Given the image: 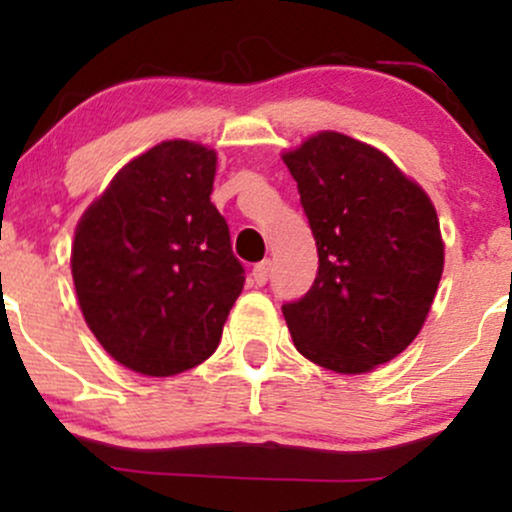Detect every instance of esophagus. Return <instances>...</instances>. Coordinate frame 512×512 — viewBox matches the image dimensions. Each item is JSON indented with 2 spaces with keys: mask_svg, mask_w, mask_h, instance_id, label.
Here are the masks:
<instances>
[{
  "mask_svg": "<svg viewBox=\"0 0 512 512\" xmlns=\"http://www.w3.org/2000/svg\"><path fill=\"white\" fill-rule=\"evenodd\" d=\"M269 272H272V262L269 260L255 264V267H252V281H255L257 286H264L269 279Z\"/></svg>",
  "mask_w": 512,
  "mask_h": 512,
  "instance_id": "1",
  "label": "esophagus"
}]
</instances>
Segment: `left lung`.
<instances>
[{
  "label": "left lung",
  "mask_w": 512,
  "mask_h": 512,
  "mask_svg": "<svg viewBox=\"0 0 512 512\" xmlns=\"http://www.w3.org/2000/svg\"><path fill=\"white\" fill-rule=\"evenodd\" d=\"M284 163L320 257L310 291L281 305L293 344L334 373H368L414 342L436 298V207L383 151L346 134H315Z\"/></svg>",
  "instance_id": "left-lung-1"
}]
</instances>
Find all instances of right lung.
<instances>
[{
    "label": "right lung",
    "mask_w": 512,
    "mask_h": 512,
    "mask_svg": "<svg viewBox=\"0 0 512 512\" xmlns=\"http://www.w3.org/2000/svg\"><path fill=\"white\" fill-rule=\"evenodd\" d=\"M216 151L173 139L129 161L76 226L72 276L88 330L117 363L168 378L221 342L245 284L211 204Z\"/></svg>",
    "instance_id": "add662e5"
}]
</instances>
